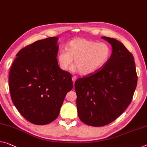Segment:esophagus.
Segmentation results:
<instances>
[{"label":"esophagus","instance_id":"1","mask_svg":"<svg viewBox=\"0 0 147 147\" xmlns=\"http://www.w3.org/2000/svg\"><path fill=\"white\" fill-rule=\"evenodd\" d=\"M71 80H72V81H73V82H74H74H75L76 80H77V77H76V76H72V78H71Z\"/></svg>","mask_w":147,"mask_h":147}]
</instances>
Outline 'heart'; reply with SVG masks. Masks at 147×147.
Returning <instances> with one entry per match:
<instances>
[{"label": "heart", "instance_id": "b5f03b06", "mask_svg": "<svg viewBox=\"0 0 147 147\" xmlns=\"http://www.w3.org/2000/svg\"><path fill=\"white\" fill-rule=\"evenodd\" d=\"M66 50L58 52L56 56L58 66L67 71L74 60L72 71H78L81 75L93 74L102 67L109 60L111 55L110 47L105 42L76 38L66 45Z\"/></svg>", "mask_w": 147, "mask_h": 147}]
</instances>
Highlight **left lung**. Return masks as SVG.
I'll use <instances>...</instances> for the list:
<instances>
[{"label":"left lung","instance_id":"left-lung-1","mask_svg":"<svg viewBox=\"0 0 147 147\" xmlns=\"http://www.w3.org/2000/svg\"><path fill=\"white\" fill-rule=\"evenodd\" d=\"M112 45L108 62L75 82L77 109L81 121L100 127L117 119L131 102L137 76L133 55L119 40L102 37Z\"/></svg>","mask_w":147,"mask_h":147}]
</instances>
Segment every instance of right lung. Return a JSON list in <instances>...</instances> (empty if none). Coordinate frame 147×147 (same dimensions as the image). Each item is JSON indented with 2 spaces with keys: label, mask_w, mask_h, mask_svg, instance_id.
<instances>
[{
  "label": "right lung",
  "mask_w": 147,
  "mask_h": 147,
  "mask_svg": "<svg viewBox=\"0 0 147 147\" xmlns=\"http://www.w3.org/2000/svg\"><path fill=\"white\" fill-rule=\"evenodd\" d=\"M58 38L39 40L20 50L9 74L13 105L27 120L45 125L55 120L66 94L73 88L71 74L58 66Z\"/></svg>",
  "instance_id": "obj_1"
}]
</instances>
